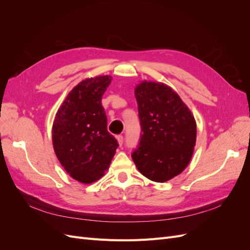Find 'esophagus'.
<instances>
[{
    "mask_svg": "<svg viewBox=\"0 0 250 250\" xmlns=\"http://www.w3.org/2000/svg\"><path fill=\"white\" fill-rule=\"evenodd\" d=\"M117 140H118V143H119V145L120 146H122L123 145V142H124V138H123V135H118L117 137Z\"/></svg>",
    "mask_w": 250,
    "mask_h": 250,
    "instance_id": "esophagus-1",
    "label": "esophagus"
}]
</instances>
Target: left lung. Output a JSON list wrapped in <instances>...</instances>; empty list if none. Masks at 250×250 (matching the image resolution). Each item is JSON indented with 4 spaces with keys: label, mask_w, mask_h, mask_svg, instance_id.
I'll list each match as a JSON object with an SVG mask.
<instances>
[{
    "label": "left lung",
    "mask_w": 250,
    "mask_h": 250,
    "mask_svg": "<svg viewBox=\"0 0 250 250\" xmlns=\"http://www.w3.org/2000/svg\"><path fill=\"white\" fill-rule=\"evenodd\" d=\"M134 95L142 133L132 160L144 176L165 183L191 161L197 134L194 116L164 83L143 81L135 86Z\"/></svg>",
    "instance_id": "obj_1"
}]
</instances>
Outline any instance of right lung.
Wrapping results in <instances>:
<instances>
[{
  "instance_id": "add662e5",
  "label": "right lung",
  "mask_w": 250,
  "mask_h": 250,
  "mask_svg": "<svg viewBox=\"0 0 250 250\" xmlns=\"http://www.w3.org/2000/svg\"><path fill=\"white\" fill-rule=\"evenodd\" d=\"M111 77L82 80L62 104L52 128V142L58 161L70 175L92 184L104 175L119 146L107 131L102 96Z\"/></svg>"
}]
</instances>
